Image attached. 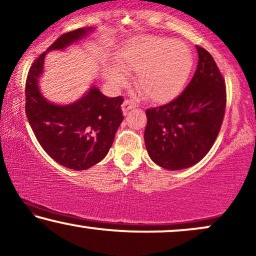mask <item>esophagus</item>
I'll use <instances>...</instances> for the list:
<instances>
[{"instance_id":"1","label":"esophagus","mask_w":256,"mask_h":256,"mask_svg":"<svg viewBox=\"0 0 256 256\" xmlns=\"http://www.w3.org/2000/svg\"><path fill=\"white\" fill-rule=\"evenodd\" d=\"M136 108V105H134V102H132V100H125L124 102H122V112H124V114H126V112H128L130 111V110H132V108Z\"/></svg>"}]
</instances>
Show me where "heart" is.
<instances>
[{"mask_svg": "<svg viewBox=\"0 0 256 256\" xmlns=\"http://www.w3.org/2000/svg\"><path fill=\"white\" fill-rule=\"evenodd\" d=\"M125 68L138 72L140 92L151 102L172 99L186 85L192 59L186 44L160 38H140L128 44L118 54ZM106 78L113 84H122L125 74L119 68L106 70Z\"/></svg>", "mask_w": 256, "mask_h": 256, "instance_id": "1", "label": "heart"}]
</instances>
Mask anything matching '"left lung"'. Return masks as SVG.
<instances>
[{
  "label": "left lung",
  "mask_w": 256,
  "mask_h": 256,
  "mask_svg": "<svg viewBox=\"0 0 256 256\" xmlns=\"http://www.w3.org/2000/svg\"><path fill=\"white\" fill-rule=\"evenodd\" d=\"M196 72L172 102L148 108L144 132L148 156L166 170L195 166L208 154L224 117L226 82L212 54L196 46Z\"/></svg>",
  "instance_id": "left-lung-1"
}]
</instances>
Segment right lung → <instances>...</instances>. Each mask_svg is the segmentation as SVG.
<instances>
[{
    "label": "right lung",
    "instance_id": "obj_1",
    "mask_svg": "<svg viewBox=\"0 0 256 256\" xmlns=\"http://www.w3.org/2000/svg\"><path fill=\"white\" fill-rule=\"evenodd\" d=\"M93 32L78 28L56 38L32 64L26 80V114L38 142L54 160L73 170H86L104 160L122 124V96L108 98L92 86L70 105H56L42 96L38 79L47 52L64 50Z\"/></svg>",
    "mask_w": 256,
    "mask_h": 256
}]
</instances>
